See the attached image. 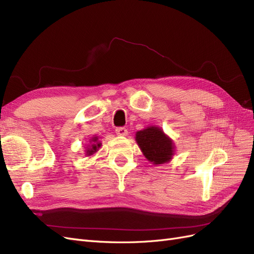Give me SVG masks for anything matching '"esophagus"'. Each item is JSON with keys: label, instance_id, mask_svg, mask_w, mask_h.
<instances>
[{"label": "esophagus", "instance_id": "obj_1", "mask_svg": "<svg viewBox=\"0 0 254 254\" xmlns=\"http://www.w3.org/2000/svg\"><path fill=\"white\" fill-rule=\"evenodd\" d=\"M115 132H117V134L120 135V136H126L128 134V131H127V129L125 127L117 128V129H115Z\"/></svg>", "mask_w": 254, "mask_h": 254}]
</instances>
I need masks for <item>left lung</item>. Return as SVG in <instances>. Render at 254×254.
<instances>
[{"mask_svg":"<svg viewBox=\"0 0 254 254\" xmlns=\"http://www.w3.org/2000/svg\"><path fill=\"white\" fill-rule=\"evenodd\" d=\"M135 141L145 158L155 165L170 162L175 155L174 141L158 126H148L136 131Z\"/></svg>","mask_w":254,"mask_h":254,"instance_id":"8db88e82","label":"left lung"}]
</instances>
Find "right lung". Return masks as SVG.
Here are the masks:
<instances>
[{"label": "right lung", "instance_id": "add662e5", "mask_svg": "<svg viewBox=\"0 0 254 254\" xmlns=\"http://www.w3.org/2000/svg\"><path fill=\"white\" fill-rule=\"evenodd\" d=\"M101 146H102V143H101V141H98V136H96V135L92 136L90 139V145H88L86 147V150H84L86 151V156L90 157L92 155H94V153L98 150V148L101 147Z\"/></svg>", "mask_w": 254, "mask_h": 254}]
</instances>
